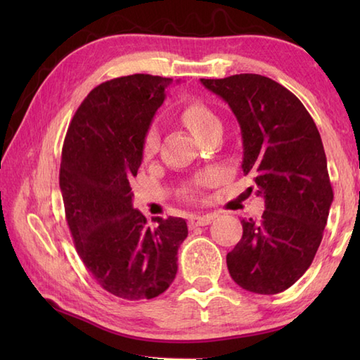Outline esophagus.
I'll use <instances>...</instances> for the list:
<instances>
[{"mask_svg": "<svg viewBox=\"0 0 360 360\" xmlns=\"http://www.w3.org/2000/svg\"><path fill=\"white\" fill-rule=\"evenodd\" d=\"M215 215H201V217H192L188 219V226L190 227H200V226H207L210 224Z\"/></svg>", "mask_w": 360, "mask_h": 360, "instance_id": "34e87169", "label": "esophagus"}]
</instances>
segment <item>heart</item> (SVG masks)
I'll list each match as a JSON object with an SVG mask.
<instances>
[{"instance_id":"b5f03b06","label":"heart","mask_w":360,"mask_h":360,"mask_svg":"<svg viewBox=\"0 0 360 360\" xmlns=\"http://www.w3.org/2000/svg\"><path fill=\"white\" fill-rule=\"evenodd\" d=\"M179 119L182 124L188 127L190 131L201 139H205L209 134L221 131V120L217 112L202 102H187L179 108ZM159 148V136L155 128H150L143 136L142 155L143 158H153Z\"/></svg>"}]
</instances>
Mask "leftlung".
I'll return each mask as SVG.
<instances>
[{
	"instance_id": "obj_1",
	"label": "left lung",
	"mask_w": 360,
	"mask_h": 360,
	"mask_svg": "<svg viewBox=\"0 0 360 360\" xmlns=\"http://www.w3.org/2000/svg\"><path fill=\"white\" fill-rule=\"evenodd\" d=\"M201 83L238 119L243 173L254 176L264 198L262 219H241V240L226 257L229 274L250 292H283L314 259L333 202L322 137L303 103L269 77Z\"/></svg>"
}]
</instances>
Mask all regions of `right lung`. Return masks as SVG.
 Wrapping results in <instances>:
<instances>
[{"label":"right lung","instance_id":"right-lung-1","mask_svg":"<svg viewBox=\"0 0 360 360\" xmlns=\"http://www.w3.org/2000/svg\"><path fill=\"white\" fill-rule=\"evenodd\" d=\"M170 82L133 74L101 83L75 111L63 142L60 188L75 250L98 285L125 300L168 289L188 233L186 219L174 217L150 229L133 209L129 187Z\"/></svg>","mask_w":360,"mask_h":360}]
</instances>
